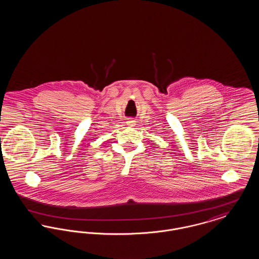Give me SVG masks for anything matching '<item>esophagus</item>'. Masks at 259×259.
Returning a JSON list of instances; mask_svg holds the SVG:
<instances>
[{
  "mask_svg": "<svg viewBox=\"0 0 259 259\" xmlns=\"http://www.w3.org/2000/svg\"><path fill=\"white\" fill-rule=\"evenodd\" d=\"M126 123L128 126H130V127H133L134 125L136 124V121L134 119H132V118H129V119H127V121H126Z\"/></svg>",
  "mask_w": 259,
  "mask_h": 259,
  "instance_id": "34e87169",
  "label": "esophagus"
}]
</instances>
